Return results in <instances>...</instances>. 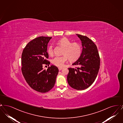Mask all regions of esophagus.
Masks as SVG:
<instances>
[{"mask_svg": "<svg viewBox=\"0 0 123 123\" xmlns=\"http://www.w3.org/2000/svg\"><path fill=\"white\" fill-rule=\"evenodd\" d=\"M63 69V68H60V67H59V70L60 71V70H61L62 69Z\"/></svg>", "mask_w": 123, "mask_h": 123, "instance_id": "1", "label": "esophagus"}]
</instances>
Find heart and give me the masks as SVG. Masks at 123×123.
Here are the masks:
<instances>
[{
    "label": "heart",
    "mask_w": 123,
    "mask_h": 123,
    "mask_svg": "<svg viewBox=\"0 0 123 123\" xmlns=\"http://www.w3.org/2000/svg\"><path fill=\"white\" fill-rule=\"evenodd\" d=\"M58 44L64 47L61 56H56L52 59V63L54 65L59 67H63L68 59L71 61H76L78 59L82 53L81 45L77 42H71L69 39L64 38L58 41ZM47 52L50 56L53 55V50L52 45L48 47Z\"/></svg>",
    "instance_id": "b5f03b06"
}]
</instances>
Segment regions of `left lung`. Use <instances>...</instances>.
Segmentation results:
<instances>
[{"mask_svg":"<svg viewBox=\"0 0 123 123\" xmlns=\"http://www.w3.org/2000/svg\"><path fill=\"white\" fill-rule=\"evenodd\" d=\"M82 41V51L79 58L73 63L76 68H69L67 81L71 88L81 90L88 88L95 81L100 66L97 47L86 36L76 34Z\"/></svg>","mask_w":123,"mask_h":123,"instance_id":"left-lung-1","label":"left lung"}]
</instances>
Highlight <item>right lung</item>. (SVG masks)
<instances>
[{"mask_svg":"<svg viewBox=\"0 0 123 123\" xmlns=\"http://www.w3.org/2000/svg\"><path fill=\"white\" fill-rule=\"evenodd\" d=\"M51 37L41 36L30 41L24 48L22 54L21 70L26 81L35 91L46 93L54 87L59 72L55 65L48 67L47 70L43 65H49L47 59L48 43Z\"/></svg>","mask_w":123,"mask_h":123,"instance_id":"right-lung-1","label":"right lung"}]
</instances>
